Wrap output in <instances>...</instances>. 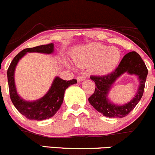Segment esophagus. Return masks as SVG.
I'll return each mask as SVG.
<instances>
[{
    "instance_id": "esophagus-1",
    "label": "esophagus",
    "mask_w": 155,
    "mask_h": 155,
    "mask_svg": "<svg viewBox=\"0 0 155 155\" xmlns=\"http://www.w3.org/2000/svg\"><path fill=\"white\" fill-rule=\"evenodd\" d=\"M85 76H78V77L77 78L78 82H81L83 81H85Z\"/></svg>"
}]
</instances>
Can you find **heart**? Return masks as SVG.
<instances>
[{
    "mask_svg": "<svg viewBox=\"0 0 155 155\" xmlns=\"http://www.w3.org/2000/svg\"><path fill=\"white\" fill-rule=\"evenodd\" d=\"M121 53L115 47L99 43H91L82 46L73 55V61L78 66H89L91 73L105 76L112 73L119 64Z\"/></svg>",
    "mask_w": 155,
    "mask_h": 155,
    "instance_id": "obj_1",
    "label": "heart"
}]
</instances>
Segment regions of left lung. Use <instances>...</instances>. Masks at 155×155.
Returning a JSON list of instances; mask_svg holds the SVG:
<instances>
[{
    "label": "left lung",
    "instance_id": "8db88e82",
    "mask_svg": "<svg viewBox=\"0 0 155 155\" xmlns=\"http://www.w3.org/2000/svg\"><path fill=\"white\" fill-rule=\"evenodd\" d=\"M137 76L139 88L135 96L128 103L119 105L112 103L108 96L114 83L123 74ZM148 70L142 59L136 51L125 54L115 70L105 76H91L95 82V91L89 97L88 101L96 111L107 117H124L135 108L142 97Z\"/></svg>",
    "mask_w": 155,
    "mask_h": 155
}]
</instances>
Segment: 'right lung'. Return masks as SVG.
Here are the masks:
<instances>
[{
    "label": "right lung",
    "instance_id": "add662e5",
    "mask_svg": "<svg viewBox=\"0 0 155 155\" xmlns=\"http://www.w3.org/2000/svg\"><path fill=\"white\" fill-rule=\"evenodd\" d=\"M54 51V43L24 49L14 58L7 70L9 94L13 104L20 113L29 120H44L52 117L62 104L65 90L70 85L77 83V80L64 81L56 76L48 92L41 99L29 101L22 99L18 94L15 85L14 72L19 60L27 53L36 52L51 54Z\"/></svg>",
    "mask_w": 155,
    "mask_h": 155
}]
</instances>
